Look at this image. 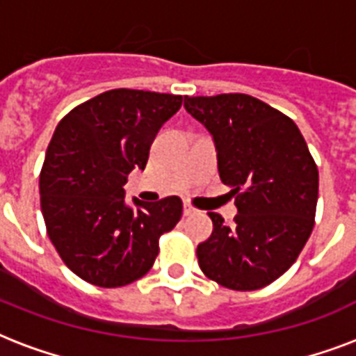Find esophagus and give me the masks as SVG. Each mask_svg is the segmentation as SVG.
I'll use <instances>...</instances> for the list:
<instances>
[{"label":"esophagus","mask_w":356,"mask_h":356,"mask_svg":"<svg viewBox=\"0 0 356 356\" xmlns=\"http://www.w3.org/2000/svg\"><path fill=\"white\" fill-rule=\"evenodd\" d=\"M195 212H197V211H195L194 207L190 205V203H184V205H183V214H184V216H192V214H195Z\"/></svg>","instance_id":"1"}]
</instances>
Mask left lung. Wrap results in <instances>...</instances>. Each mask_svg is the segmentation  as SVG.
Listing matches in <instances>:
<instances>
[{
	"mask_svg": "<svg viewBox=\"0 0 356 356\" xmlns=\"http://www.w3.org/2000/svg\"><path fill=\"white\" fill-rule=\"evenodd\" d=\"M184 108L212 134L220 179L238 209L233 227L209 212L214 229L195 251L201 271L238 292L268 286L296 262L314 227L320 179L303 134L248 94L186 96Z\"/></svg>",
	"mask_w": 356,
	"mask_h": 356,
	"instance_id": "obj_1",
	"label": "left lung"
}]
</instances>
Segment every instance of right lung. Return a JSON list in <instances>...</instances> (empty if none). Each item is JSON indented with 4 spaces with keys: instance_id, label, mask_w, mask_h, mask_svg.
I'll return each mask as SVG.
<instances>
[{
    "instance_id": "add662e5",
    "label": "right lung",
    "mask_w": 356,
    "mask_h": 356,
    "mask_svg": "<svg viewBox=\"0 0 356 356\" xmlns=\"http://www.w3.org/2000/svg\"><path fill=\"white\" fill-rule=\"evenodd\" d=\"M181 105L183 96L116 88L58 122L40 172V209L57 253L83 281L118 288L144 277L159 238L181 220L177 195L155 203L134 197L129 207L123 190Z\"/></svg>"
}]
</instances>
